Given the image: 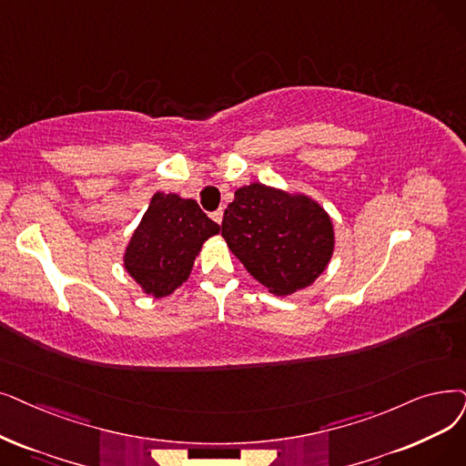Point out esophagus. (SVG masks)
Instances as JSON below:
<instances>
[{"label":"esophagus","mask_w":466,"mask_h":466,"mask_svg":"<svg viewBox=\"0 0 466 466\" xmlns=\"http://www.w3.org/2000/svg\"><path fill=\"white\" fill-rule=\"evenodd\" d=\"M211 218L217 222V225H220V220H222V209L213 211V213H211Z\"/></svg>","instance_id":"34e87169"}]
</instances>
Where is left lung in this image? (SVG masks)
Segmentation results:
<instances>
[{
	"label": "left lung",
	"mask_w": 466,
	"mask_h": 466,
	"mask_svg": "<svg viewBox=\"0 0 466 466\" xmlns=\"http://www.w3.org/2000/svg\"><path fill=\"white\" fill-rule=\"evenodd\" d=\"M220 234L248 272L274 295H289L326 270L333 253L329 215L307 196L253 183L238 188Z\"/></svg>",
	"instance_id": "left-lung-1"
}]
</instances>
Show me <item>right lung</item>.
<instances>
[{
    "instance_id": "add662e5",
    "label": "right lung",
    "mask_w": 466,
    "mask_h": 466,
    "mask_svg": "<svg viewBox=\"0 0 466 466\" xmlns=\"http://www.w3.org/2000/svg\"><path fill=\"white\" fill-rule=\"evenodd\" d=\"M218 230L194 199L157 192L129 241L126 268L147 293L166 297L187 281L201 244Z\"/></svg>"
}]
</instances>
